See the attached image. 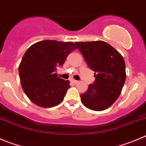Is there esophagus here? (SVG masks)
<instances>
[{"label": "esophagus", "mask_w": 146, "mask_h": 146, "mask_svg": "<svg viewBox=\"0 0 146 146\" xmlns=\"http://www.w3.org/2000/svg\"><path fill=\"white\" fill-rule=\"evenodd\" d=\"M72 82L73 83V84H78L79 82H78V81H77V80H72Z\"/></svg>", "instance_id": "34e87169"}]
</instances>
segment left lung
<instances>
[{
  "label": "left lung",
  "instance_id": "obj_1",
  "mask_svg": "<svg viewBox=\"0 0 146 146\" xmlns=\"http://www.w3.org/2000/svg\"><path fill=\"white\" fill-rule=\"evenodd\" d=\"M89 68L95 72V80L81 101L88 109L105 110L117 100L126 79L125 64L122 55L102 41L75 42Z\"/></svg>",
  "mask_w": 146,
  "mask_h": 146
}]
</instances>
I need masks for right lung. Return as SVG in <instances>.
Masks as SVG:
<instances>
[{
	"instance_id": "obj_1",
	"label": "right lung",
	"mask_w": 146,
	"mask_h": 146,
	"mask_svg": "<svg viewBox=\"0 0 146 146\" xmlns=\"http://www.w3.org/2000/svg\"><path fill=\"white\" fill-rule=\"evenodd\" d=\"M77 47L72 41L44 40L31 46L19 67L22 88L33 103L52 108L63 101L70 87L69 80L58 77L56 69Z\"/></svg>"
}]
</instances>
